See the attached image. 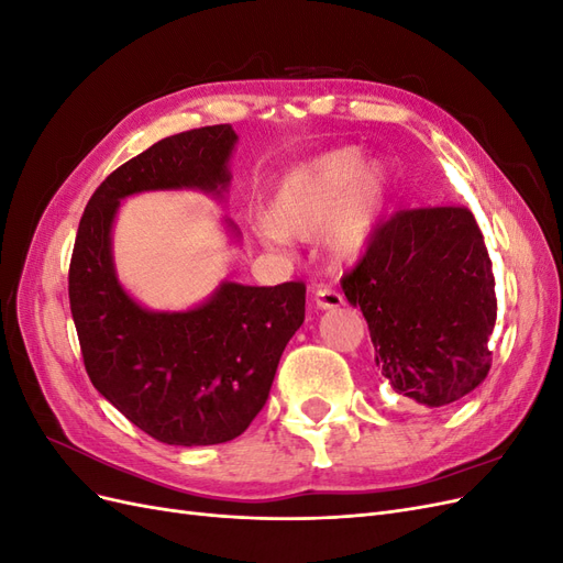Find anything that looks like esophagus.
Here are the masks:
<instances>
[{"label":"esophagus","mask_w":563,"mask_h":563,"mask_svg":"<svg viewBox=\"0 0 563 563\" xmlns=\"http://www.w3.org/2000/svg\"><path fill=\"white\" fill-rule=\"evenodd\" d=\"M343 302H345V298L340 296L338 291H333V288L321 286L314 291V305L319 310H333V308H340Z\"/></svg>","instance_id":"34e87169"}]
</instances>
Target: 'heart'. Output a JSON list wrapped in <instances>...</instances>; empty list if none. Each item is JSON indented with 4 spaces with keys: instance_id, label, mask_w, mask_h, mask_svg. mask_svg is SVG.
<instances>
[{
    "instance_id": "b5f03b06",
    "label": "heart",
    "mask_w": 563,
    "mask_h": 563,
    "mask_svg": "<svg viewBox=\"0 0 563 563\" xmlns=\"http://www.w3.org/2000/svg\"><path fill=\"white\" fill-rule=\"evenodd\" d=\"M360 168L362 152L343 147L288 172L269 195L267 223L258 225V234L265 242H279L282 236L314 240L321 232L333 261H356L378 228L387 192V172L380 164L366 166L357 177Z\"/></svg>"
}]
</instances>
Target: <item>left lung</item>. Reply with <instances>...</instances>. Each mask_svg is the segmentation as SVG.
Returning <instances> with one entry per match:
<instances>
[{"instance_id": "1", "label": "left lung", "mask_w": 563, "mask_h": 563, "mask_svg": "<svg viewBox=\"0 0 563 563\" xmlns=\"http://www.w3.org/2000/svg\"><path fill=\"white\" fill-rule=\"evenodd\" d=\"M340 286L362 308L376 366L399 395L441 408L488 376L496 279L470 209L397 211Z\"/></svg>"}]
</instances>
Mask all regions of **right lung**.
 Here are the masks:
<instances>
[{"label": "right lung", "instance_id": "obj_1", "mask_svg": "<svg viewBox=\"0 0 563 563\" xmlns=\"http://www.w3.org/2000/svg\"><path fill=\"white\" fill-rule=\"evenodd\" d=\"M234 143L232 126L216 124L147 147L98 185L75 240L67 294L84 366L117 411L168 446L240 437L265 406L282 352L305 319L302 282H223L187 312H150L117 282L110 232L119 201L180 187L223 195Z\"/></svg>", "mask_w": 563, "mask_h": 563}]
</instances>
